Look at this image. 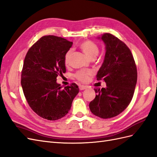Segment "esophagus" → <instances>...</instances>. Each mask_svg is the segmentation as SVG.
<instances>
[{"label": "esophagus", "instance_id": "obj_1", "mask_svg": "<svg viewBox=\"0 0 157 157\" xmlns=\"http://www.w3.org/2000/svg\"><path fill=\"white\" fill-rule=\"evenodd\" d=\"M79 90H86V86H83V85H81V86H79Z\"/></svg>", "mask_w": 157, "mask_h": 157}]
</instances>
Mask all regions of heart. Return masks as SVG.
I'll return each instance as SVG.
<instances>
[{
    "mask_svg": "<svg viewBox=\"0 0 157 157\" xmlns=\"http://www.w3.org/2000/svg\"><path fill=\"white\" fill-rule=\"evenodd\" d=\"M79 48L83 53L85 54L88 58H95L99 53V48L94 42L90 40H85L80 43ZM72 54L71 50H68L64 56V63L66 66H68L70 63V59ZM93 73L91 71L87 70H79L75 74V78L82 82H87L89 80L90 76H91Z\"/></svg>",
    "mask_w": 157,
    "mask_h": 157,
    "instance_id": "1",
    "label": "heart"
}]
</instances>
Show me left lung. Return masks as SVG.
<instances>
[{
    "label": "left lung",
    "instance_id": "1",
    "mask_svg": "<svg viewBox=\"0 0 157 157\" xmlns=\"http://www.w3.org/2000/svg\"><path fill=\"white\" fill-rule=\"evenodd\" d=\"M105 44L103 63L97 79H103L106 87L94 89L95 99L90 103L94 115L109 119L119 115L131 103L137 80V71L129 48L121 40L109 33L101 36Z\"/></svg>",
    "mask_w": 157,
    "mask_h": 157
}]
</instances>
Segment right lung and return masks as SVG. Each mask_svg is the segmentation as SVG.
<instances>
[{
    "label": "right lung",
    "instance_id": "1",
    "mask_svg": "<svg viewBox=\"0 0 157 157\" xmlns=\"http://www.w3.org/2000/svg\"><path fill=\"white\" fill-rule=\"evenodd\" d=\"M73 42L56 36H44L28 51L23 63L21 86L29 106L40 117L56 121L70 111L79 93L75 83L62 88L56 82L66 71L64 56Z\"/></svg>",
    "mask_w": 157,
    "mask_h": 157
}]
</instances>
